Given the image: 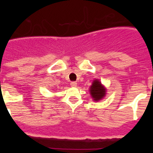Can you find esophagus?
Masks as SVG:
<instances>
[{
  "mask_svg": "<svg viewBox=\"0 0 153 153\" xmlns=\"http://www.w3.org/2000/svg\"><path fill=\"white\" fill-rule=\"evenodd\" d=\"M71 85L72 87H75L77 85V82H75V81H73L71 82Z\"/></svg>",
  "mask_w": 153,
  "mask_h": 153,
  "instance_id": "1",
  "label": "esophagus"
}]
</instances>
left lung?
<instances>
[{
	"label": "left lung",
	"mask_w": 153,
	"mask_h": 153,
	"mask_svg": "<svg viewBox=\"0 0 153 153\" xmlns=\"http://www.w3.org/2000/svg\"><path fill=\"white\" fill-rule=\"evenodd\" d=\"M90 92L91 96L94 99V101H98L99 100L102 99V98L105 96L106 89L101 85V82H100L99 80H94L92 85L91 86Z\"/></svg>",
	"instance_id": "1"
}]
</instances>
